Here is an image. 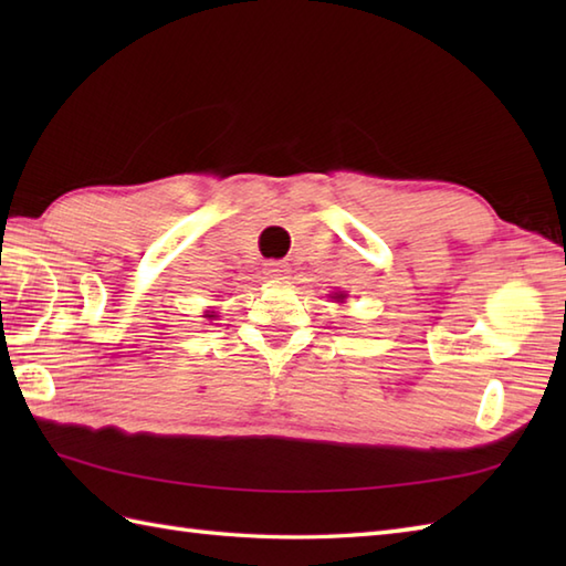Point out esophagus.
Masks as SVG:
<instances>
[{"label":"esophagus","instance_id":"esophagus-1","mask_svg":"<svg viewBox=\"0 0 566 566\" xmlns=\"http://www.w3.org/2000/svg\"><path fill=\"white\" fill-rule=\"evenodd\" d=\"M264 274H268L270 280H286V276H290V268H286L284 262H268Z\"/></svg>","mask_w":566,"mask_h":566}]
</instances>
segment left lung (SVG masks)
Returning a JSON list of instances; mask_svg holds the SVG:
<instances>
[{"mask_svg":"<svg viewBox=\"0 0 566 566\" xmlns=\"http://www.w3.org/2000/svg\"><path fill=\"white\" fill-rule=\"evenodd\" d=\"M345 296H347V294H335L333 298H335V302H340V304H343V298H345Z\"/></svg>","mask_w":566,"mask_h":566,"instance_id":"left-lung-1","label":"left lung"}]
</instances>
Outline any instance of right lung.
<instances>
[{
	"instance_id": "1",
	"label": "right lung",
	"mask_w": 566,
	"mask_h": 566,
	"mask_svg": "<svg viewBox=\"0 0 566 566\" xmlns=\"http://www.w3.org/2000/svg\"><path fill=\"white\" fill-rule=\"evenodd\" d=\"M207 318H213V311H207Z\"/></svg>"
}]
</instances>
